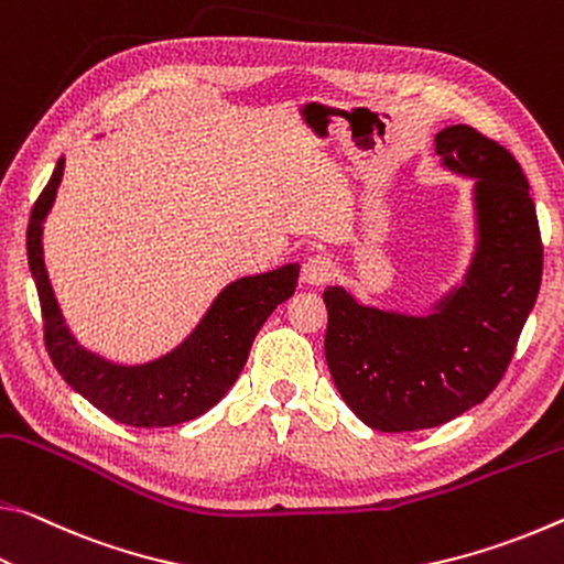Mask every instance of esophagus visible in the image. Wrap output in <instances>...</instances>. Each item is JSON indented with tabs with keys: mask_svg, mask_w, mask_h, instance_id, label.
I'll return each mask as SVG.
<instances>
[{
	"mask_svg": "<svg viewBox=\"0 0 564 564\" xmlns=\"http://www.w3.org/2000/svg\"><path fill=\"white\" fill-rule=\"evenodd\" d=\"M335 276V262L327 254H312L302 264V280L307 284H325Z\"/></svg>",
	"mask_w": 564,
	"mask_h": 564,
	"instance_id": "esophagus-1",
	"label": "esophagus"
}]
</instances>
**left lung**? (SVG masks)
I'll use <instances>...</instances> for the list:
<instances>
[{
	"instance_id": "8db88e82",
	"label": "left lung",
	"mask_w": 564,
	"mask_h": 564,
	"mask_svg": "<svg viewBox=\"0 0 564 564\" xmlns=\"http://www.w3.org/2000/svg\"><path fill=\"white\" fill-rule=\"evenodd\" d=\"M435 152L475 180L477 247L463 284L424 317L367 307L345 288L322 294L332 380L380 432L437 427L482 402L507 372L542 282L538 212L514 156L467 124L442 129Z\"/></svg>"
}]
</instances>
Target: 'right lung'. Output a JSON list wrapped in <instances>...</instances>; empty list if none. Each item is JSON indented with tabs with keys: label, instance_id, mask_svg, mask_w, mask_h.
<instances>
[{
	"label": "right lung",
	"instance_id": "obj_1",
	"mask_svg": "<svg viewBox=\"0 0 564 564\" xmlns=\"http://www.w3.org/2000/svg\"><path fill=\"white\" fill-rule=\"evenodd\" d=\"M64 160L57 162L47 187L34 202L26 227V257L44 319V345L62 380L107 417L132 427H172L205 414L237 382L257 332L276 304L297 288L300 264L242 276L229 282L212 302L195 332L172 352L144 365H117L82 347L54 297L44 267L42 225L57 197Z\"/></svg>",
	"mask_w": 564,
	"mask_h": 564
}]
</instances>
